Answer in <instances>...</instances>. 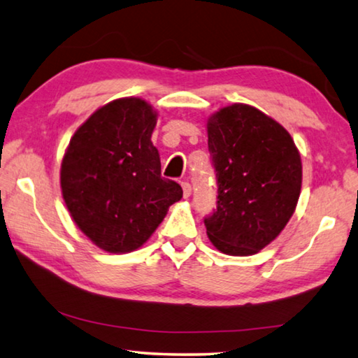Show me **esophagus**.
<instances>
[{
    "label": "esophagus",
    "mask_w": 358,
    "mask_h": 358,
    "mask_svg": "<svg viewBox=\"0 0 358 358\" xmlns=\"http://www.w3.org/2000/svg\"><path fill=\"white\" fill-rule=\"evenodd\" d=\"M181 187H183V194H185V197H189L191 194H192V187H191V185H189V183H186V181H183V183H181Z\"/></svg>",
    "instance_id": "1"
}]
</instances>
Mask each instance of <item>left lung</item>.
Returning a JSON list of instances; mask_svg holds the SVG:
<instances>
[{
	"instance_id": "8db88e82",
	"label": "left lung",
	"mask_w": 358,
	"mask_h": 358,
	"mask_svg": "<svg viewBox=\"0 0 358 358\" xmlns=\"http://www.w3.org/2000/svg\"><path fill=\"white\" fill-rule=\"evenodd\" d=\"M217 178V210L207 235L227 256H252L282 232L299 203L301 157L287 129L259 108L235 102L207 120Z\"/></svg>"
}]
</instances>
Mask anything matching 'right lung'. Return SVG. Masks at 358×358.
<instances>
[{
	"mask_svg": "<svg viewBox=\"0 0 358 358\" xmlns=\"http://www.w3.org/2000/svg\"><path fill=\"white\" fill-rule=\"evenodd\" d=\"M157 110L141 98H120L90 115L64 151L59 186L77 227L112 254L147 243L169 207L183 197L161 177L151 142Z\"/></svg>",
	"mask_w": 358,
	"mask_h": 358,
	"instance_id": "add662e5",
	"label": "right lung"
}]
</instances>
